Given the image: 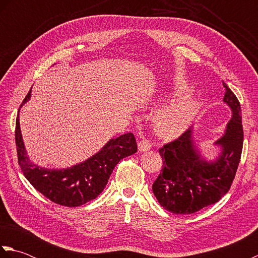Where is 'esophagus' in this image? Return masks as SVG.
<instances>
[{
  "instance_id": "34e87169",
  "label": "esophagus",
  "mask_w": 258,
  "mask_h": 258,
  "mask_svg": "<svg viewBox=\"0 0 258 258\" xmlns=\"http://www.w3.org/2000/svg\"><path fill=\"white\" fill-rule=\"evenodd\" d=\"M152 149V143L146 139H142L139 142V151L140 152H145V151H149Z\"/></svg>"
}]
</instances>
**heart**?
Listing matches in <instances>:
<instances>
[{
  "label": "heart",
  "mask_w": 258,
  "mask_h": 258,
  "mask_svg": "<svg viewBox=\"0 0 258 258\" xmlns=\"http://www.w3.org/2000/svg\"><path fill=\"white\" fill-rule=\"evenodd\" d=\"M200 108V103L191 95L179 97L155 113L153 122L158 134L163 136L178 135L193 122Z\"/></svg>",
  "instance_id": "obj_1"
}]
</instances>
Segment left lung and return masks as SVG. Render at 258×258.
I'll list each match as a JSON object with an SVG mask.
<instances>
[{"label":"left lung","instance_id":"obj_1","mask_svg":"<svg viewBox=\"0 0 258 258\" xmlns=\"http://www.w3.org/2000/svg\"><path fill=\"white\" fill-rule=\"evenodd\" d=\"M223 101L232 109L225 134L215 142L222 147L216 161L207 162L194 145L191 130L160 149L162 173L153 183L160 204L174 214H191L215 204L225 195L235 178L243 150L244 132L240 104L224 83Z\"/></svg>","mask_w":258,"mask_h":258}]
</instances>
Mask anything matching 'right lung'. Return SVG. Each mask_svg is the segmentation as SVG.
<instances>
[{"label":"right lung","instance_id":"1","mask_svg":"<svg viewBox=\"0 0 258 258\" xmlns=\"http://www.w3.org/2000/svg\"><path fill=\"white\" fill-rule=\"evenodd\" d=\"M30 97L31 90L21 106ZM15 143L19 165L33 187L50 201L68 207L81 206L95 200L106 186L117 163L138 152L134 135L126 133L117 139L109 140L100 152L78 165L65 169L40 167L30 162L27 157L22 140L19 113L15 126Z\"/></svg>","mask_w":258,"mask_h":258}]
</instances>
